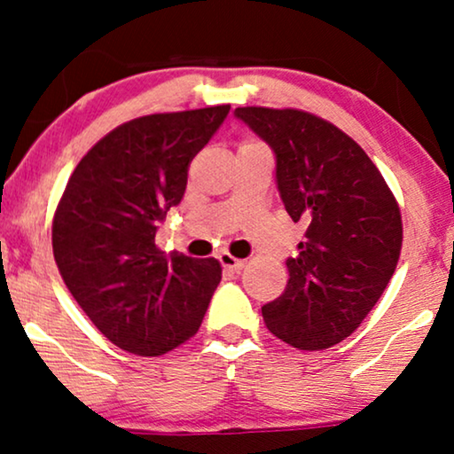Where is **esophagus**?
<instances>
[{"label": "esophagus", "mask_w": 454, "mask_h": 454, "mask_svg": "<svg viewBox=\"0 0 454 454\" xmlns=\"http://www.w3.org/2000/svg\"><path fill=\"white\" fill-rule=\"evenodd\" d=\"M219 262H221L223 269L229 270V272H239L241 269H244V264H246L244 260L233 258L229 252H221V254H219Z\"/></svg>", "instance_id": "esophagus-1"}]
</instances>
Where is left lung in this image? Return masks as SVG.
<instances>
[{"label": "left lung", "mask_w": 454, "mask_h": 454, "mask_svg": "<svg viewBox=\"0 0 454 454\" xmlns=\"http://www.w3.org/2000/svg\"><path fill=\"white\" fill-rule=\"evenodd\" d=\"M235 117L277 159V188L306 225L287 287L262 306L269 331L291 347L328 349L349 337L399 262L401 210L364 148L337 126L297 109L238 107Z\"/></svg>", "instance_id": "8db88e82"}]
</instances>
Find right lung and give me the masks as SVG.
Returning a JSON list of instances; mask_svg holds the SVG:
<instances>
[{
    "label": "right lung",
    "mask_w": 454,
    "mask_h": 454,
    "mask_svg": "<svg viewBox=\"0 0 454 454\" xmlns=\"http://www.w3.org/2000/svg\"><path fill=\"white\" fill-rule=\"evenodd\" d=\"M229 109L123 123L84 154L66 185L53 216L55 262L92 325L123 351L163 356L202 325L221 281L219 260L167 256L154 235Z\"/></svg>",
    "instance_id": "add662e5"
}]
</instances>
